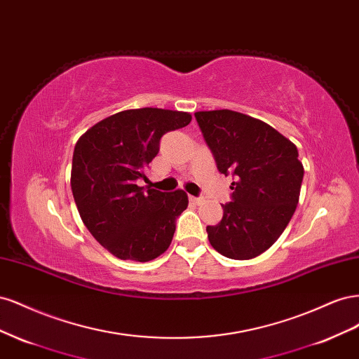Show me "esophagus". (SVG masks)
Returning a JSON list of instances; mask_svg holds the SVG:
<instances>
[{
  "instance_id": "1",
  "label": "esophagus",
  "mask_w": 359,
  "mask_h": 359,
  "mask_svg": "<svg viewBox=\"0 0 359 359\" xmlns=\"http://www.w3.org/2000/svg\"><path fill=\"white\" fill-rule=\"evenodd\" d=\"M189 199H190V202L196 203V205H199V203H202V202H203V198H196V196H190Z\"/></svg>"
}]
</instances>
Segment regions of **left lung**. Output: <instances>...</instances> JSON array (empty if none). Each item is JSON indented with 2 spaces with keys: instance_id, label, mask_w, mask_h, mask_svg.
Listing matches in <instances>:
<instances>
[{
  "instance_id": "left-lung-1",
  "label": "left lung",
  "mask_w": 359,
  "mask_h": 359,
  "mask_svg": "<svg viewBox=\"0 0 359 359\" xmlns=\"http://www.w3.org/2000/svg\"><path fill=\"white\" fill-rule=\"evenodd\" d=\"M194 116L217 169L235 180L223 219L206 226L208 240L226 257L253 259L278 240L297 210L304 177L298 149L276 128L240 112Z\"/></svg>"
}]
</instances>
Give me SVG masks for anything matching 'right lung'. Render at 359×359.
<instances>
[{
	"instance_id": "add662e5",
	"label": "right lung",
	"mask_w": 359,
	"mask_h": 359,
	"mask_svg": "<svg viewBox=\"0 0 359 359\" xmlns=\"http://www.w3.org/2000/svg\"><path fill=\"white\" fill-rule=\"evenodd\" d=\"M191 121L187 112L142 107L93 126L74 147L72 191L86 229L123 260L148 262L165 253L187 208L186 191L145 190V169L160 139Z\"/></svg>"
}]
</instances>
